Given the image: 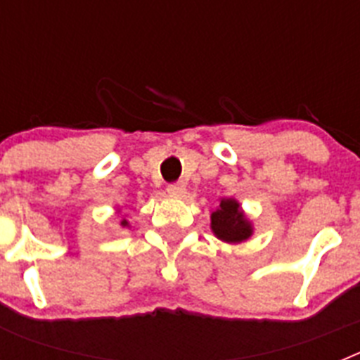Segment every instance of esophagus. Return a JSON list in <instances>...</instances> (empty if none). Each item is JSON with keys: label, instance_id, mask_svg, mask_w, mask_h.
<instances>
[{"label": "esophagus", "instance_id": "obj_1", "mask_svg": "<svg viewBox=\"0 0 360 360\" xmlns=\"http://www.w3.org/2000/svg\"><path fill=\"white\" fill-rule=\"evenodd\" d=\"M167 193L174 196H182L186 193V184L184 182H173L167 186Z\"/></svg>", "mask_w": 360, "mask_h": 360}]
</instances>
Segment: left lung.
I'll return each instance as SVG.
<instances>
[{
  "instance_id": "left-lung-1",
  "label": "left lung",
  "mask_w": 360,
  "mask_h": 360,
  "mask_svg": "<svg viewBox=\"0 0 360 360\" xmlns=\"http://www.w3.org/2000/svg\"><path fill=\"white\" fill-rule=\"evenodd\" d=\"M211 227L216 236L227 243H238L252 234L250 224L240 212L236 200H221L219 209L211 216Z\"/></svg>"
}]
</instances>
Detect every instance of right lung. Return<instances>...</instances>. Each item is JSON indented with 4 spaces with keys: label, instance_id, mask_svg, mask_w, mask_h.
I'll use <instances>...</instances> for the list:
<instances>
[{
    "label": "right lung",
    "instance_id": "add662e5",
    "mask_svg": "<svg viewBox=\"0 0 360 360\" xmlns=\"http://www.w3.org/2000/svg\"><path fill=\"white\" fill-rule=\"evenodd\" d=\"M126 225H128V221H126V219H122V227H126Z\"/></svg>",
    "mask_w": 360,
    "mask_h": 360
}]
</instances>
